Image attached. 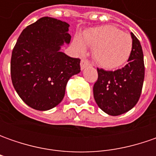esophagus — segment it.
I'll use <instances>...</instances> for the list:
<instances>
[{
	"instance_id": "esophagus-1",
	"label": "esophagus",
	"mask_w": 156,
	"mask_h": 156,
	"mask_svg": "<svg viewBox=\"0 0 156 156\" xmlns=\"http://www.w3.org/2000/svg\"><path fill=\"white\" fill-rule=\"evenodd\" d=\"M88 66H90V62L87 60H86V59H82L81 61V69L83 70V69H86Z\"/></svg>"
}]
</instances>
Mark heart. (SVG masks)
Masks as SVG:
<instances>
[{
    "instance_id": "obj_1",
    "label": "heart",
    "mask_w": 156,
    "mask_h": 156,
    "mask_svg": "<svg viewBox=\"0 0 156 156\" xmlns=\"http://www.w3.org/2000/svg\"><path fill=\"white\" fill-rule=\"evenodd\" d=\"M87 45L93 48L96 63L107 69H117L128 62L133 49V41L129 34L122 32L112 25L92 27L76 36L73 45L75 51L83 54Z\"/></svg>"
}]
</instances>
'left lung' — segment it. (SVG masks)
I'll list each match as a JSON object with an SVG mask.
<instances>
[{"label": "left lung", "instance_id": "left-lung-1", "mask_svg": "<svg viewBox=\"0 0 156 156\" xmlns=\"http://www.w3.org/2000/svg\"><path fill=\"white\" fill-rule=\"evenodd\" d=\"M133 49L128 64L115 71L97 69L94 98L98 107L109 115H120L132 109L141 96L144 81V61L141 43L131 33Z\"/></svg>", "mask_w": 156, "mask_h": 156}]
</instances>
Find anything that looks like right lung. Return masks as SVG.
<instances>
[{
	"label": "right lung",
	"mask_w": 156,
	"mask_h": 156,
	"mask_svg": "<svg viewBox=\"0 0 156 156\" xmlns=\"http://www.w3.org/2000/svg\"><path fill=\"white\" fill-rule=\"evenodd\" d=\"M69 27L65 21L42 17L23 29L16 41L10 65L12 83L34 109L46 111L57 106L69 79L81 72V60L61 52L71 40Z\"/></svg>",
	"instance_id": "1"
}]
</instances>
